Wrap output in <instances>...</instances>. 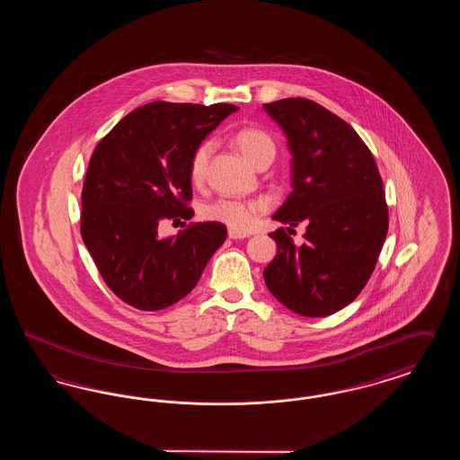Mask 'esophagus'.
<instances>
[{"instance_id":"1","label":"esophagus","mask_w":460,"mask_h":460,"mask_svg":"<svg viewBox=\"0 0 460 460\" xmlns=\"http://www.w3.org/2000/svg\"><path fill=\"white\" fill-rule=\"evenodd\" d=\"M227 236L231 238V240H243V238H248L250 234L248 233H243L240 229H234V227H231L229 231H227Z\"/></svg>"}]
</instances>
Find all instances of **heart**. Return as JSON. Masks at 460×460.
I'll use <instances>...</instances> for the list:
<instances>
[{"label":"heart","mask_w":460,"mask_h":460,"mask_svg":"<svg viewBox=\"0 0 460 460\" xmlns=\"http://www.w3.org/2000/svg\"><path fill=\"white\" fill-rule=\"evenodd\" d=\"M234 143L241 154L246 156L252 164H255L263 155L276 154V143L274 139L261 129L255 128H244L234 134ZM216 150L214 139H205L198 145L190 160V175L193 182H201L207 175L210 156ZM267 208V203L263 199H233V198H219L212 203H207L201 210L203 217L208 220H216L220 224H226L234 229H246L252 226L255 219V214L263 212Z\"/></svg>","instance_id":"heart-1"}]
</instances>
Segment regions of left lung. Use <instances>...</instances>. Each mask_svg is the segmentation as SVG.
Segmentation results:
<instances>
[{
  "instance_id": "obj_1",
  "label": "left lung",
  "mask_w": 460,
  "mask_h": 460,
  "mask_svg": "<svg viewBox=\"0 0 460 460\" xmlns=\"http://www.w3.org/2000/svg\"><path fill=\"white\" fill-rule=\"evenodd\" d=\"M291 152V186L272 219L288 231L305 222L296 246L270 233L278 255L263 269L269 291L289 310L326 317L369 281L388 233V207L371 150L350 124L305 98L265 103Z\"/></svg>"
}]
</instances>
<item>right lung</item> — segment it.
Here are the masks:
<instances>
[{
    "instance_id": "right-lung-1",
    "label": "right lung",
    "mask_w": 460,
    "mask_h": 460,
    "mask_svg": "<svg viewBox=\"0 0 460 460\" xmlns=\"http://www.w3.org/2000/svg\"><path fill=\"white\" fill-rule=\"evenodd\" d=\"M154 102L126 115L98 143L83 186L81 236L110 289L139 310L174 305L195 286L226 241L220 222H198L160 238L164 220H190V160L236 111Z\"/></svg>"
}]
</instances>
